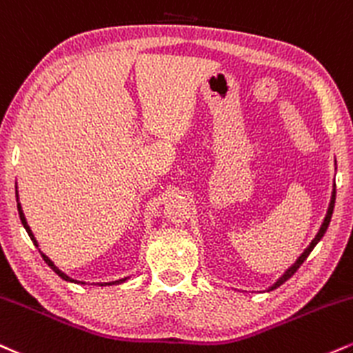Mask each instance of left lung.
<instances>
[{
    "mask_svg": "<svg viewBox=\"0 0 353 353\" xmlns=\"http://www.w3.org/2000/svg\"><path fill=\"white\" fill-rule=\"evenodd\" d=\"M334 205H335V184H334V190H332V197H330V203H329V209H327L325 219H324V222H322V225H321V228H319V232H317V235H316V236H314V240L311 241V243H309V246H307V248H305V250H304V252H303V253H301V256L298 258V260H296V263H294V265H292V266H291V268H288V270H286V273H284V274L281 276V278H279V279H278V281H276V283L273 284V286H271V288H270V290H268V291H273V290H276V288H279V286H281V284H283L284 281H288V279H290V278H291V276H292V274H294V273H296V271H298V270H299V266H301V265H303V263H304V260H305V258H307V256H309V253H311V252H312V250H314V246H316L317 243H319V241H321V239H322V236H324V233H325V230H327V227H329V223H330V219H332V212H334Z\"/></svg>",
    "mask_w": 353,
    "mask_h": 353,
    "instance_id": "1",
    "label": "left lung"
}]
</instances>
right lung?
I'll list each match as a JSON object with an SVG mask.
<instances>
[{
    "instance_id": "1",
    "label": "right lung",
    "mask_w": 353,
    "mask_h": 353,
    "mask_svg": "<svg viewBox=\"0 0 353 353\" xmlns=\"http://www.w3.org/2000/svg\"><path fill=\"white\" fill-rule=\"evenodd\" d=\"M16 201H18V212H19V219H21V223H23V227H24V228H26V232H28L29 239H31V240H32V243H34V245H36V246H39V245H37V240H36V239H34V235H32V230H31V228H29V225H28V222H26V217H24V212H23V209H21V203H19V197H18V185H16ZM39 252H41V250H39ZM41 256H42V258H44V261H46V263H48V265L50 266V268H52V271H55V273H57L59 276H61V278H62V279H65V281H70V283H82V284H85L83 281H77V279H72V278H70V276H67L65 273H62V271H61V270H59V268H57V266H55V265H54V263L49 260V256H46V254H44V253H42V252H41ZM126 279H128V278H123V279H118V281H112V283H99V286H112V284H120V283H123V281H126Z\"/></svg>"
}]
</instances>
